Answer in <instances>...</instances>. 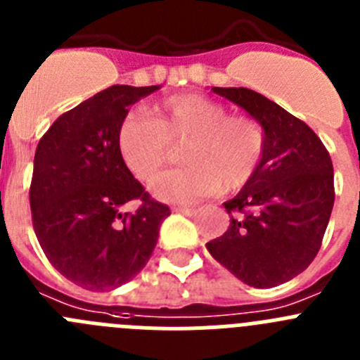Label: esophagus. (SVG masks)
Wrapping results in <instances>:
<instances>
[{
	"label": "esophagus",
	"instance_id": "esophagus-1",
	"mask_svg": "<svg viewBox=\"0 0 360 360\" xmlns=\"http://www.w3.org/2000/svg\"><path fill=\"white\" fill-rule=\"evenodd\" d=\"M174 212L186 214V216H194L196 214V209H191V207H174Z\"/></svg>",
	"mask_w": 360,
	"mask_h": 360
}]
</instances>
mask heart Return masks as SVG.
I'll use <instances>...</instances> for the list:
<instances>
[{"instance_id":"b5f03b06","label":"heart","mask_w":360,"mask_h":360,"mask_svg":"<svg viewBox=\"0 0 360 360\" xmlns=\"http://www.w3.org/2000/svg\"><path fill=\"white\" fill-rule=\"evenodd\" d=\"M186 167L164 173L151 184L162 202L189 203L245 186L259 167L264 131L246 115H230L225 105L203 94H176L158 101L151 117L130 112L117 130L124 166L141 182H150L169 160V146L182 144Z\"/></svg>"}]
</instances>
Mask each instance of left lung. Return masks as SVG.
Instances as JSON below:
<instances>
[{
  "mask_svg": "<svg viewBox=\"0 0 360 360\" xmlns=\"http://www.w3.org/2000/svg\"><path fill=\"white\" fill-rule=\"evenodd\" d=\"M262 127L253 176L225 202L230 226L210 255L252 288H275L314 260L334 207V167L318 135L285 108L246 87H212Z\"/></svg>",
  "mask_w": 360,
  "mask_h": 360,
  "instance_id": "8db88e82",
  "label": "left lung"
}]
</instances>
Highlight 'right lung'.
I'll list each match as a JSON object with an SVG mask.
<instances>
[{"instance_id":"right-lung-1","label":"right lung","mask_w":360,"mask_h":360,"mask_svg":"<svg viewBox=\"0 0 360 360\" xmlns=\"http://www.w3.org/2000/svg\"><path fill=\"white\" fill-rule=\"evenodd\" d=\"M158 89L112 85L62 114L35 150V236L53 268L89 291L120 288L143 271L171 214L150 200L117 150L128 108ZM134 199L143 203L130 213Z\"/></svg>"}]
</instances>
